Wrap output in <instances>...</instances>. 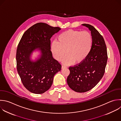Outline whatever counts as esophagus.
Listing matches in <instances>:
<instances>
[{
	"label": "esophagus",
	"mask_w": 121,
	"mask_h": 121,
	"mask_svg": "<svg viewBox=\"0 0 121 121\" xmlns=\"http://www.w3.org/2000/svg\"><path fill=\"white\" fill-rule=\"evenodd\" d=\"M67 68V67H66V66H65V65H62V67H61V69H65V68Z\"/></svg>",
	"instance_id": "obj_1"
}]
</instances>
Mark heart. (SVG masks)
I'll use <instances>...</instances> for the list:
<instances>
[{
	"label": "heart",
	"instance_id": "obj_1",
	"mask_svg": "<svg viewBox=\"0 0 121 121\" xmlns=\"http://www.w3.org/2000/svg\"><path fill=\"white\" fill-rule=\"evenodd\" d=\"M93 44L91 35L87 31L69 30L60 34L58 42L54 41L51 49L54 58L62 60L66 64H72L74 62L78 64L82 62L90 53Z\"/></svg>",
	"mask_w": 121,
	"mask_h": 121
}]
</instances>
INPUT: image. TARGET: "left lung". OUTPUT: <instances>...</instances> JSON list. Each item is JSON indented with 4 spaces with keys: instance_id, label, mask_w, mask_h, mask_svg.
<instances>
[{
    "instance_id": "obj_1",
    "label": "left lung",
    "mask_w": 121,
    "mask_h": 121,
    "mask_svg": "<svg viewBox=\"0 0 121 121\" xmlns=\"http://www.w3.org/2000/svg\"><path fill=\"white\" fill-rule=\"evenodd\" d=\"M88 28L93 39L92 47L87 58L81 63L69 67L67 82L73 90L79 93L94 87L103 77L107 61L106 44L103 36L92 26L82 25Z\"/></svg>"
}]
</instances>
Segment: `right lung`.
Wrapping results in <instances>:
<instances>
[{
  "label": "right lung",
  "mask_w": 121,
  "mask_h": 121,
  "mask_svg": "<svg viewBox=\"0 0 121 121\" xmlns=\"http://www.w3.org/2000/svg\"><path fill=\"white\" fill-rule=\"evenodd\" d=\"M61 29L46 23H37L23 35L17 46L16 54L18 73L24 86L30 92L41 94L51 86L53 77L60 71V64L55 60L51 51V38ZM35 49L41 52L35 61L30 55Z\"/></svg>",
  "instance_id": "right-lung-1"
}]
</instances>
